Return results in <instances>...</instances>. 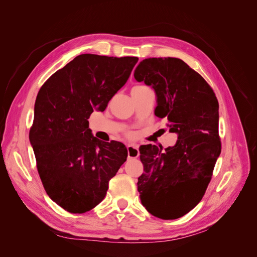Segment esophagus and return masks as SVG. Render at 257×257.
Wrapping results in <instances>:
<instances>
[{"mask_svg": "<svg viewBox=\"0 0 257 257\" xmlns=\"http://www.w3.org/2000/svg\"><path fill=\"white\" fill-rule=\"evenodd\" d=\"M127 150H128V158H137V157H139L140 151H139V148L137 146L129 145L127 147Z\"/></svg>", "mask_w": 257, "mask_h": 257, "instance_id": "esophagus-1", "label": "esophagus"}]
</instances>
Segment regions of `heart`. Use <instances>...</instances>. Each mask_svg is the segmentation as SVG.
<instances>
[{
    "instance_id": "heart-1",
    "label": "heart",
    "mask_w": 257,
    "mask_h": 257,
    "mask_svg": "<svg viewBox=\"0 0 257 257\" xmlns=\"http://www.w3.org/2000/svg\"><path fill=\"white\" fill-rule=\"evenodd\" d=\"M137 87H138V86H137ZM127 136H128V137H129V138H131V137H132V133H130V132H128V133H127Z\"/></svg>"
}]
</instances>
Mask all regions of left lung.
<instances>
[{"label":"left lung","mask_w":257,"mask_h":257,"mask_svg":"<svg viewBox=\"0 0 257 257\" xmlns=\"http://www.w3.org/2000/svg\"><path fill=\"white\" fill-rule=\"evenodd\" d=\"M134 78L154 88L155 115L178 136L165 150L141 146L142 204L159 219H178L203 198L220 156L219 102L204 78L178 58L144 59Z\"/></svg>","instance_id":"8db88e82"}]
</instances>
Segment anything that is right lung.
<instances>
[{"label":"right lung","instance_id":"add662e5","mask_svg":"<svg viewBox=\"0 0 257 257\" xmlns=\"http://www.w3.org/2000/svg\"><path fill=\"white\" fill-rule=\"evenodd\" d=\"M138 60L81 54L37 93L29 139L48 196L66 211L96 207L127 159L125 145L94 138L87 119L93 110H105Z\"/></svg>","mask_w":257,"mask_h":257}]
</instances>
